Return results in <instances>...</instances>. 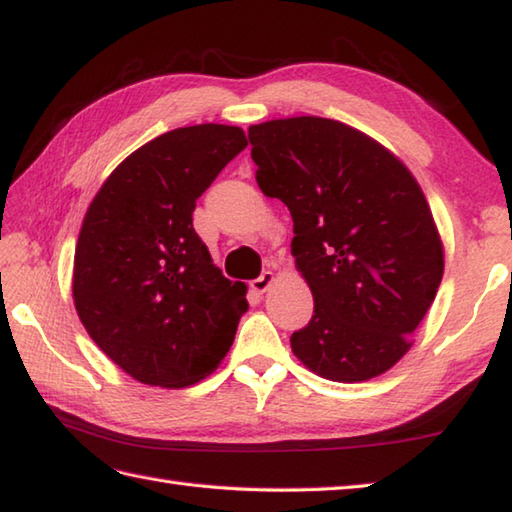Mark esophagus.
<instances>
[{
  "instance_id": "34e87169",
  "label": "esophagus",
  "mask_w": 512,
  "mask_h": 512,
  "mask_svg": "<svg viewBox=\"0 0 512 512\" xmlns=\"http://www.w3.org/2000/svg\"><path fill=\"white\" fill-rule=\"evenodd\" d=\"M272 283H274V274L269 272V269H265L263 274H260L258 278H254L252 283H249V287H252L256 294H263V292H267L269 287H272Z\"/></svg>"
}]
</instances>
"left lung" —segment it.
<instances>
[{
    "instance_id": "1",
    "label": "left lung",
    "mask_w": 512,
    "mask_h": 512,
    "mask_svg": "<svg viewBox=\"0 0 512 512\" xmlns=\"http://www.w3.org/2000/svg\"><path fill=\"white\" fill-rule=\"evenodd\" d=\"M263 194L294 220L292 254L314 314L292 350L330 381H368L410 350L437 296L443 247L417 180L343 122L272 120L247 131Z\"/></svg>"
}]
</instances>
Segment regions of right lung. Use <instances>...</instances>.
Wrapping results in <instances>:
<instances>
[{"mask_svg": "<svg viewBox=\"0 0 512 512\" xmlns=\"http://www.w3.org/2000/svg\"><path fill=\"white\" fill-rule=\"evenodd\" d=\"M245 147L243 129L225 124L162 133L106 178L86 211L75 310L95 345L140 383L185 388L234 343L245 285L211 263L191 214Z\"/></svg>", "mask_w": 512, "mask_h": 512, "instance_id": "1", "label": "right lung"}]
</instances>
